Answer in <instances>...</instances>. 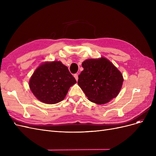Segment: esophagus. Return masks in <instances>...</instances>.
Instances as JSON below:
<instances>
[{"label":"esophagus","instance_id":"obj_1","mask_svg":"<svg viewBox=\"0 0 156 156\" xmlns=\"http://www.w3.org/2000/svg\"><path fill=\"white\" fill-rule=\"evenodd\" d=\"M74 77H75V79H76V81H77V80H78V74L77 73L74 74Z\"/></svg>","mask_w":156,"mask_h":156}]
</instances>
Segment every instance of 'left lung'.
<instances>
[{
	"label": "left lung",
	"mask_w": 156,
	"mask_h": 156,
	"mask_svg": "<svg viewBox=\"0 0 156 156\" xmlns=\"http://www.w3.org/2000/svg\"><path fill=\"white\" fill-rule=\"evenodd\" d=\"M82 66L84 69L79 75L77 83L90 101L105 104L118 96L124 79L109 60L104 57L88 59Z\"/></svg>",
	"instance_id": "obj_1"
}]
</instances>
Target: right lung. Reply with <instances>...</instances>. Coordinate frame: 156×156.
Listing matches in <instances>:
<instances>
[{
  "instance_id": "right-lung-1",
  "label": "right lung",
  "mask_w": 156,
  "mask_h": 156,
  "mask_svg": "<svg viewBox=\"0 0 156 156\" xmlns=\"http://www.w3.org/2000/svg\"><path fill=\"white\" fill-rule=\"evenodd\" d=\"M77 83L68 67L60 61L41 64L32 75L29 87L40 101L55 104L65 98L70 87Z\"/></svg>"
}]
</instances>
